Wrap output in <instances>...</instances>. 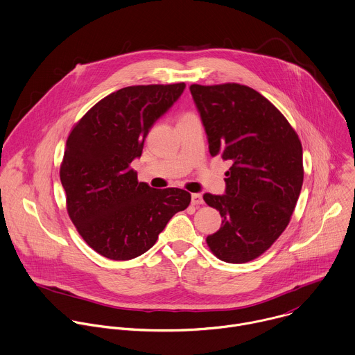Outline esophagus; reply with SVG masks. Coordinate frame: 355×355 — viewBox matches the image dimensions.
I'll return each instance as SVG.
<instances>
[{
  "label": "esophagus",
  "mask_w": 355,
  "mask_h": 355,
  "mask_svg": "<svg viewBox=\"0 0 355 355\" xmlns=\"http://www.w3.org/2000/svg\"><path fill=\"white\" fill-rule=\"evenodd\" d=\"M191 204H193V205H201V204H204V198H202V196H201L200 193H194V194H191Z\"/></svg>",
  "instance_id": "1"
}]
</instances>
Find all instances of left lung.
I'll list each match as a JSON object with an SVG mask.
<instances>
[{"label": "left lung", "instance_id": "1", "mask_svg": "<svg viewBox=\"0 0 355 355\" xmlns=\"http://www.w3.org/2000/svg\"><path fill=\"white\" fill-rule=\"evenodd\" d=\"M190 92L209 154L232 162L225 194H204L222 216L207 243L219 259L244 263L265 252L288 225L304 179L302 147L279 110L247 86L191 85Z\"/></svg>", "mask_w": 355, "mask_h": 355}]
</instances>
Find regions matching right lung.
Instances as JSON below:
<instances>
[{
    "label": "right lung",
    "instance_id": "right-lung-1",
    "mask_svg": "<svg viewBox=\"0 0 355 355\" xmlns=\"http://www.w3.org/2000/svg\"><path fill=\"white\" fill-rule=\"evenodd\" d=\"M184 89V83L121 89L97 103L67 140L60 175L68 214L85 241L105 258L144 254L190 204L186 190L153 189L130 168L153 125Z\"/></svg>",
    "mask_w": 355,
    "mask_h": 355
}]
</instances>
